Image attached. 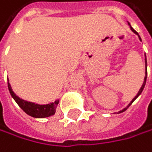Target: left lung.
Here are the masks:
<instances>
[{
    "instance_id": "8db88e82",
    "label": "left lung",
    "mask_w": 152,
    "mask_h": 152,
    "mask_svg": "<svg viewBox=\"0 0 152 152\" xmlns=\"http://www.w3.org/2000/svg\"><path fill=\"white\" fill-rule=\"evenodd\" d=\"M128 25L130 26V28H131L132 31H133L134 33H135V34L138 36L139 40H140V41H142V40H141V37H140V36H139V34H138V32H137V31H134V29L132 28V26L130 25V23H129V22H128ZM145 67H146V72H145V77H144V81H143V84H142V86H141V88H140V90H139V91H138V92H137V94L135 95V97H134V99L132 100V101H131V103H130V104H129L127 105L126 107H124L123 109L120 110L119 112H118V113H121V112L125 111V110H126V109H127V108H128V107H130V105H131V104H133V102L134 101V100H135L136 98H137V97H138V96H139V95L141 94V92L143 91V90H144V87H145V85H146V80H147V74H148V73H147V58H146V54H145Z\"/></svg>"
}]
</instances>
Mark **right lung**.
<instances>
[{
    "label": "right lung",
    "instance_id": "right-lung-1",
    "mask_svg": "<svg viewBox=\"0 0 152 152\" xmlns=\"http://www.w3.org/2000/svg\"><path fill=\"white\" fill-rule=\"evenodd\" d=\"M7 83H8V90L10 92L11 96L13 99L16 101V103L19 105V107L22 109L26 114H28L31 117L33 118H48L50 116H53L56 112V108L58 107L60 100L58 99L55 102L49 103L47 104H39L32 102H28L25 100L19 98L16 93H15L11 88V85L9 83V79L7 78Z\"/></svg>",
    "mask_w": 152,
    "mask_h": 152
}]
</instances>
